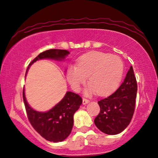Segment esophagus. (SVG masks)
Listing matches in <instances>:
<instances>
[{
    "mask_svg": "<svg viewBox=\"0 0 158 158\" xmlns=\"http://www.w3.org/2000/svg\"><path fill=\"white\" fill-rule=\"evenodd\" d=\"M89 102V100H87L85 98H83V105H87V104Z\"/></svg>",
    "mask_w": 158,
    "mask_h": 158,
    "instance_id": "1",
    "label": "esophagus"
}]
</instances>
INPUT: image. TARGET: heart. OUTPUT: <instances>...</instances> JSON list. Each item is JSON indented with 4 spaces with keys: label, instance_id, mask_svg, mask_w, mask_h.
Wrapping results in <instances>:
<instances>
[{
    "label": "heart",
    "instance_id": "b5f03b06",
    "mask_svg": "<svg viewBox=\"0 0 158 158\" xmlns=\"http://www.w3.org/2000/svg\"><path fill=\"white\" fill-rule=\"evenodd\" d=\"M124 66L119 57L99 52H92L80 58L78 66L70 67L67 80L72 88L78 91L85 84L88 77L91 82L85 89V94L98 92L100 96L113 92L119 85Z\"/></svg>",
    "mask_w": 158,
    "mask_h": 158
}]
</instances>
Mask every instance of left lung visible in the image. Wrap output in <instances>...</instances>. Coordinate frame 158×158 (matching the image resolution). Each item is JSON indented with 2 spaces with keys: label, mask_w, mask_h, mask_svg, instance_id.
<instances>
[{
  "label": "left lung",
  "mask_w": 158,
  "mask_h": 158,
  "mask_svg": "<svg viewBox=\"0 0 158 158\" xmlns=\"http://www.w3.org/2000/svg\"><path fill=\"white\" fill-rule=\"evenodd\" d=\"M137 83L131 66L123 82L115 93L98 102L100 113L94 119L101 132L115 135L125 130L135 112Z\"/></svg>",
  "instance_id": "1"
}]
</instances>
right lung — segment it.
<instances>
[{
    "label": "right lung",
    "instance_id": "right-lung-1",
    "mask_svg": "<svg viewBox=\"0 0 158 158\" xmlns=\"http://www.w3.org/2000/svg\"><path fill=\"white\" fill-rule=\"evenodd\" d=\"M70 52L64 49H49L40 53L30 63L26 75L33 63L40 60L49 59L56 61L64 60ZM23 100L28 118L34 129L45 139L58 143L65 140L71 132L73 115L82 104V98L72 92H67L64 98L48 111L41 112L33 109L29 105L23 90Z\"/></svg>",
    "mask_w": 158,
    "mask_h": 158
}]
</instances>
